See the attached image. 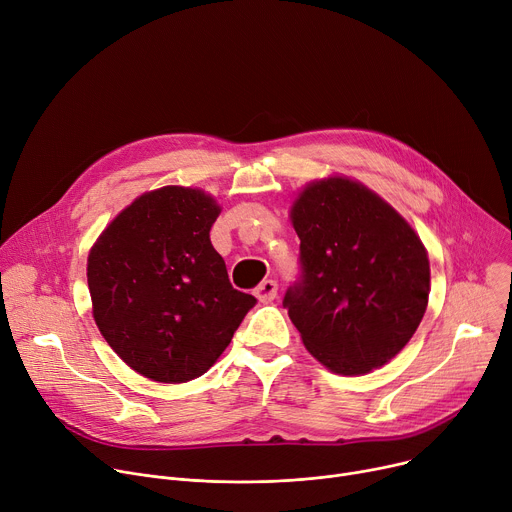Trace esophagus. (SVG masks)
<instances>
[{"label":"esophagus","mask_w":512,"mask_h":512,"mask_svg":"<svg viewBox=\"0 0 512 512\" xmlns=\"http://www.w3.org/2000/svg\"><path fill=\"white\" fill-rule=\"evenodd\" d=\"M255 296L259 302L267 304L277 296V284L273 280H263L257 288H255Z\"/></svg>","instance_id":"esophagus-1"}]
</instances>
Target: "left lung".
<instances>
[{
  "label": "left lung",
  "instance_id": "obj_1",
  "mask_svg": "<svg viewBox=\"0 0 512 512\" xmlns=\"http://www.w3.org/2000/svg\"><path fill=\"white\" fill-rule=\"evenodd\" d=\"M302 282L284 306L308 353L339 376L394 359L421 324L429 253L408 220L347 175L308 181L290 206Z\"/></svg>",
  "mask_w": 512,
  "mask_h": 512
}]
</instances>
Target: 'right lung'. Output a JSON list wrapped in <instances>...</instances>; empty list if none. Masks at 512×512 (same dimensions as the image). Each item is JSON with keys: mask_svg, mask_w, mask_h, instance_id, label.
Wrapping results in <instances>:
<instances>
[{"mask_svg": "<svg viewBox=\"0 0 512 512\" xmlns=\"http://www.w3.org/2000/svg\"><path fill=\"white\" fill-rule=\"evenodd\" d=\"M220 210L200 188L165 185L134 198L89 249L98 329L130 369L153 382L206 374L255 304L230 286L210 243Z\"/></svg>", "mask_w": 512, "mask_h": 512, "instance_id": "add662e5", "label": "right lung"}]
</instances>
